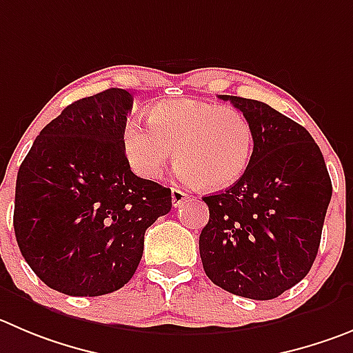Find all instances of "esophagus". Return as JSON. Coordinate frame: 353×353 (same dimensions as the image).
I'll use <instances>...</instances> for the list:
<instances>
[{"label": "esophagus", "mask_w": 353, "mask_h": 353, "mask_svg": "<svg viewBox=\"0 0 353 353\" xmlns=\"http://www.w3.org/2000/svg\"><path fill=\"white\" fill-rule=\"evenodd\" d=\"M170 196H172V205L174 207H179L181 203H184L188 199H190L186 193L181 192V190H177V188H172V190H170Z\"/></svg>", "instance_id": "34e87169"}]
</instances>
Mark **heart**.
Wrapping results in <instances>:
<instances>
[{
	"label": "heart",
	"mask_w": 353,
	"mask_h": 353,
	"mask_svg": "<svg viewBox=\"0 0 353 353\" xmlns=\"http://www.w3.org/2000/svg\"><path fill=\"white\" fill-rule=\"evenodd\" d=\"M150 123L127 121L121 137L132 170L157 179L172 160L188 186L223 190L245 174L254 151V132L242 111L199 99H177L153 106Z\"/></svg>",
	"instance_id": "1"
}]
</instances>
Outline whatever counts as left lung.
<instances>
[{
  "instance_id": "8db88e82",
  "label": "left lung",
  "mask_w": 353,
  "mask_h": 353,
  "mask_svg": "<svg viewBox=\"0 0 353 353\" xmlns=\"http://www.w3.org/2000/svg\"><path fill=\"white\" fill-rule=\"evenodd\" d=\"M221 99L251 121L254 151L233 186L202 199L209 223L200 233V258L214 284L265 301L310 272L331 202V177L305 127L265 102Z\"/></svg>"
}]
</instances>
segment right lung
Segmentation results:
<instances>
[{
    "label": "right lung",
    "instance_id": "1",
    "mask_svg": "<svg viewBox=\"0 0 353 353\" xmlns=\"http://www.w3.org/2000/svg\"><path fill=\"white\" fill-rule=\"evenodd\" d=\"M134 97L123 88L72 102L39 132L15 184L13 230L48 288L102 296L123 288L144 233L170 212V190L137 177L121 137Z\"/></svg>",
    "mask_w": 353,
    "mask_h": 353
}]
</instances>
